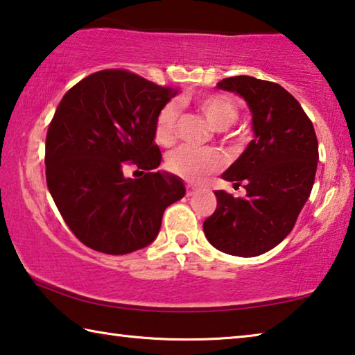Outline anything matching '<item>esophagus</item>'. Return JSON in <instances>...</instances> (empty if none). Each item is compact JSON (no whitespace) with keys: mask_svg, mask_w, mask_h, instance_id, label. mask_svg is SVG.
<instances>
[{"mask_svg":"<svg viewBox=\"0 0 355 355\" xmlns=\"http://www.w3.org/2000/svg\"><path fill=\"white\" fill-rule=\"evenodd\" d=\"M196 194V188L191 184H186V196H194Z\"/></svg>","mask_w":355,"mask_h":355,"instance_id":"obj_1","label":"esophagus"}]
</instances>
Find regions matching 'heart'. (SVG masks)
Returning a JSON list of instances; mask_svg holds the SVG:
<instances>
[{"mask_svg":"<svg viewBox=\"0 0 355 355\" xmlns=\"http://www.w3.org/2000/svg\"><path fill=\"white\" fill-rule=\"evenodd\" d=\"M199 111L216 130L228 128L236 122L238 106L227 95H207L196 101ZM180 116V105L177 101L166 103L156 116L155 139L161 146H171L175 141V127ZM169 169L189 182H199L209 172L220 166V156L211 148L180 147L167 158Z\"/></svg>","mask_w":355,"mask_h":355,"instance_id":"heart-1","label":"heart"}]
</instances>
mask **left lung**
I'll list each match as a JSON object with an SVG mask.
<instances>
[{
    "label": "left lung",
    "mask_w": 355,
    "mask_h": 355,
    "mask_svg": "<svg viewBox=\"0 0 355 355\" xmlns=\"http://www.w3.org/2000/svg\"><path fill=\"white\" fill-rule=\"evenodd\" d=\"M216 87L245 100L254 139L222 173L227 182L243 184L245 196L216 191L218 207L203 232L220 252L257 257L290 235L309 200L320 158L316 133L299 101L279 84L241 75Z\"/></svg>",
    "instance_id": "left-lung-1"
}]
</instances>
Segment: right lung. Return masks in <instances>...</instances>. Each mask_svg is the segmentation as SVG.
Segmentation results:
<instances>
[{"label": "right lung", "mask_w": 355, "mask_h": 355, "mask_svg": "<svg viewBox=\"0 0 355 355\" xmlns=\"http://www.w3.org/2000/svg\"><path fill=\"white\" fill-rule=\"evenodd\" d=\"M175 89L127 70L89 75L64 95L48 127V191L83 244L125 255L155 241L164 209L184 196L183 180L155 171L156 116ZM127 162L144 177L127 179Z\"/></svg>", "instance_id": "obj_1"}]
</instances>
